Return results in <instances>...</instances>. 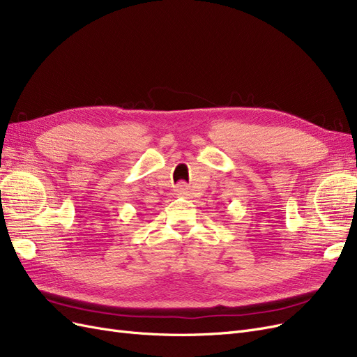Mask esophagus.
I'll return each mask as SVG.
<instances>
[{"instance_id":"34e87169","label":"esophagus","mask_w":357,"mask_h":357,"mask_svg":"<svg viewBox=\"0 0 357 357\" xmlns=\"http://www.w3.org/2000/svg\"><path fill=\"white\" fill-rule=\"evenodd\" d=\"M188 192H189V188H188V185L185 181H180L178 185L176 186V193L177 195H188Z\"/></svg>"}]
</instances>
